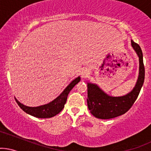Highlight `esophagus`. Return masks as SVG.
<instances>
[{
    "mask_svg": "<svg viewBox=\"0 0 151 151\" xmlns=\"http://www.w3.org/2000/svg\"><path fill=\"white\" fill-rule=\"evenodd\" d=\"M89 74V73L88 69H83V70L82 71V72H81V77H82V78H86V77H88Z\"/></svg>",
    "mask_w": 151,
    "mask_h": 151,
    "instance_id": "obj_1",
    "label": "esophagus"
}]
</instances>
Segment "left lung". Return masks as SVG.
Listing matches in <instances>:
<instances>
[{"label": "left lung", "instance_id": "8db88e82", "mask_svg": "<svg viewBox=\"0 0 151 151\" xmlns=\"http://www.w3.org/2000/svg\"><path fill=\"white\" fill-rule=\"evenodd\" d=\"M131 45L139 58V75L131 92L120 97H112L96 84L87 83V105L91 113L97 118L107 120L123 115L130 110L140 93L145 79L143 52L140 46L132 40Z\"/></svg>", "mask_w": 151, "mask_h": 151}]
</instances>
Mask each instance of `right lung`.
Instances as JSON below:
<instances>
[{"instance_id":"obj_1","label":"right lung","mask_w":151,"mask_h":151,"mask_svg":"<svg viewBox=\"0 0 151 151\" xmlns=\"http://www.w3.org/2000/svg\"><path fill=\"white\" fill-rule=\"evenodd\" d=\"M80 77L74 79L57 98L46 105L38 106V107H29V106L23 105L16 99V102L25 112L30 115L38 117V118H50L57 115L63 110L64 105L67 102V96L69 92L80 81Z\"/></svg>"}]
</instances>
